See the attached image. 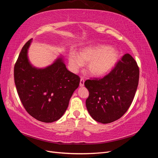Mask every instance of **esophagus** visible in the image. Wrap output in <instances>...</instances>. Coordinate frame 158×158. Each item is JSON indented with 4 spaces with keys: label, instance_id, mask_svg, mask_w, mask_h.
<instances>
[{
    "label": "esophagus",
    "instance_id": "34e87169",
    "mask_svg": "<svg viewBox=\"0 0 158 158\" xmlns=\"http://www.w3.org/2000/svg\"><path fill=\"white\" fill-rule=\"evenodd\" d=\"M84 85V79L83 78H81L80 81V86L82 87Z\"/></svg>",
    "mask_w": 158,
    "mask_h": 158
}]
</instances>
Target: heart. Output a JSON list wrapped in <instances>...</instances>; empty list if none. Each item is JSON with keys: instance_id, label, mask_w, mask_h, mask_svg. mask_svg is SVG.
Masks as SVG:
<instances>
[{"instance_id": "1", "label": "heart", "mask_w": 158, "mask_h": 158, "mask_svg": "<svg viewBox=\"0 0 158 158\" xmlns=\"http://www.w3.org/2000/svg\"><path fill=\"white\" fill-rule=\"evenodd\" d=\"M120 52L114 47L99 45L81 49L78 55L72 52L69 55L70 69L76 72L87 64L88 73L94 77H102L111 72L117 64Z\"/></svg>"}]
</instances>
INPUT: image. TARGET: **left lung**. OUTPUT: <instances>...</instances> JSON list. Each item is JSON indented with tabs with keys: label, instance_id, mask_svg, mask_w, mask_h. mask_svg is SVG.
I'll use <instances>...</instances> for the list:
<instances>
[{
	"label": "left lung",
	"instance_id": "8db88e82",
	"mask_svg": "<svg viewBox=\"0 0 158 158\" xmlns=\"http://www.w3.org/2000/svg\"><path fill=\"white\" fill-rule=\"evenodd\" d=\"M139 80V68L128 53L103 78L87 80L89 91L85 101L88 111L95 121L112 123L125 114L133 101Z\"/></svg>",
	"mask_w": 158,
	"mask_h": 158
}]
</instances>
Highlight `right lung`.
<instances>
[{
  "mask_svg": "<svg viewBox=\"0 0 158 158\" xmlns=\"http://www.w3.org/2000/svg\"><path fill=\"white\" fill-rule=\"evenodd\" d=\"M31 41L32 39L23 45L18 56L14 82L26 111L38 121L52 123L63 115L80 78L67 70L63 56L44 69L33 66L27 56Z\"/></svg>",
  "mask_w": 158,
  "mask_h": 158,
  "instance_id": "add662e5",
  "label": "right lung"
}]
</instances>
